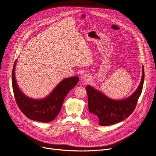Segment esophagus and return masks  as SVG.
Returning a JSON list of instances; mask_svg holds the SVG:
<instances>
[{"label":"esophagus","instance_id":"esophagus-1","mask_svg":"<svg viewBox=\"0 0 156 156\" xmlns=\"http://www.w3.org/2000/svg\"><path fill=\"white\" fill-rule=\"evenodd\" d=\"M90 80V76L88 74L84 75H83V77H82V80L84 81L87 82V81H88Z\"/></svg>","mask_w":156,"mask_h":156}]
</instances>
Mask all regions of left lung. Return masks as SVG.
I'll return each mask as SVG.
<instances>
[{"label": "left lung", "instance_id": "left-lung-1", "mask_svg": "<svg viewBox=\"0 0 156 156\" xmlns=\"http://www.w3.org/2000/svg\"><path fill=\"white\" fill-rule=\"evenodd\" d=\"M144 80V69L142 65V77L139 85L129 97L122 100H112L101 91L90 85L86 87L88 94V110L94 122L101 126L118 123L129 117L134 111L142 93Z\"/></svg>", "mask_w": 156, "mask_h": 156}]
</instances>
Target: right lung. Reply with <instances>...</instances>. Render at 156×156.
Returning <instances> with one entry per match:
<instances>
[{
	"mask_svg": "<svg viewBox=\"0 0 156 156\" xmlns=\"http://www.w3.org/2000/svg\"><path fill=\"white\" fill-rule=\"evenodd\" d=\"M17 60L13 65L12 79L14 96L17 104L28 118L41 122H49L58 116L65 98L78 83L79 78L72 76L60 81L45 98L33 99L26 96L19 88L15 75Z\"/></svg>",
	"mask_w": 156,
	"mask_h": 156,
	"instance_id": "right-lung-1",
	"label": "right lung"
}]
</instances>
